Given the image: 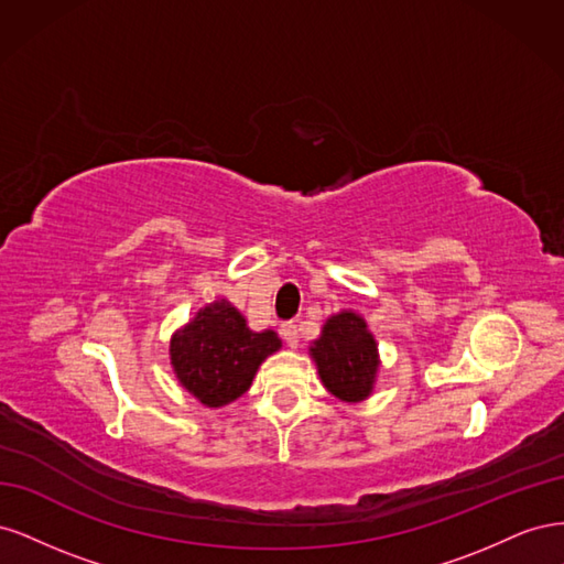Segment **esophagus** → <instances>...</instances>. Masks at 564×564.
Segmentation results:
<instances>
[{"instance_id":"34e87169","label":"esophagus","mask_w":564,"mask_h":564,"mask_svg":"<svg viewBox=\"0 0 564 564\" xmlns=\"http://www.w3.org/2000/svg\"><path fill=\"white\" fill-rule=\"evenodd\" d=\"M280 334H282V338L286 340L289 348H299V327H296V324H292V322L282 324Z\"/></svg>"}]
</instances>
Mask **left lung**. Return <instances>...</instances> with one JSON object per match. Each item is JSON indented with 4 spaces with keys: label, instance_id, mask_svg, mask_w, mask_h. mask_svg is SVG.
<instances>
[{
    "label": "left lung",
    "instance_id": "left-lung-1",
    "mask_svg": "<svg viewBox=\"0 0 564 564\" xmlns=\"http://www.w3.org/2000/svg\"><path fill=\"white\" fill-rule=\"evenodd\" d=\"M308 352L322 386L336 400L357 404L373 392L381 357L377 338L360 313L340 311L329 315Z\"/></svg>",
    "mask_w": 564,
    "mask_h": 564
}]
</instances>
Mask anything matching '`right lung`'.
I'll return each instance as SVG.
<instances>
[{"mask_svg":"<svg viewBox=\"0 0 564 564\" xmlns=\"http://www.w3.org/2000/svg\"><path fill=\"white\" fill-rule=\"evenodd\" d=\"M280 348L275 332H253L228 299H218L172 334L169 360L185 392L220 409L245 395L256 371Z\"/></svg>","mask_w":564,"mask_h":564,"instance_id":"1","label":"right lung"}]
</instances>
